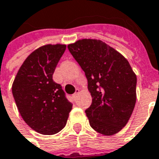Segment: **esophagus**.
<instances>
[{
  "label": "esophagus",
  "instance_id": "1",
  "mask_svg": "<svg viewBox=\"0 0 159 159\" xmlns=\"http://www.w3.org/2000/svg\"><path fill=\"white\" fill-rule=\"evenodd\" d=\"M79 93H80V89H78V88H77V89L75 90V93L73 95V97H75H75H77V95H78Z\"/></svg>",
  "mask_w": 159,
  "mask_h": 159
}]
</instances>
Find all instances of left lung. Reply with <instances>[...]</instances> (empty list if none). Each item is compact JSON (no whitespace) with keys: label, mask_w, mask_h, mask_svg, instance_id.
I'll return each mask as SVG.
<instances>
[{"label":"left lung","mask_w":159,"mask_h":159,"mask_svg":"<svg viewBox=\"0 0 159 159\" xmlns=\"http://www.w3.org/2000/svg\"><path fill=\"white\" fill-rule=\"evenodd\" d=\"M84 72L91 105L85 110L90 125L112 135L128 123L136 101V76L129 62L99 40L83 39L68 46Z\"/></svg>","instance_id":"1"}]
</instances>
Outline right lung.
I'll return each mask as SVG.
<instances>
[{
  "instance_id": "add662e5",
  "label": "right lung",
  "mask_w": 159,
  "mask_h": 159,
  "mask_svg": "<svg viewBox=\"0 0 159 159\" xmlns=\"http://www.w3.org/2000/svg\"><path fill=\"white\" fill-rule=\"evenodd\" d=\"M66 50L65 45H46L25 59L12 84L15 102L25 123L43 135L64 128L73 104L53 73Z\"/></svg>"
}]
</instances>
